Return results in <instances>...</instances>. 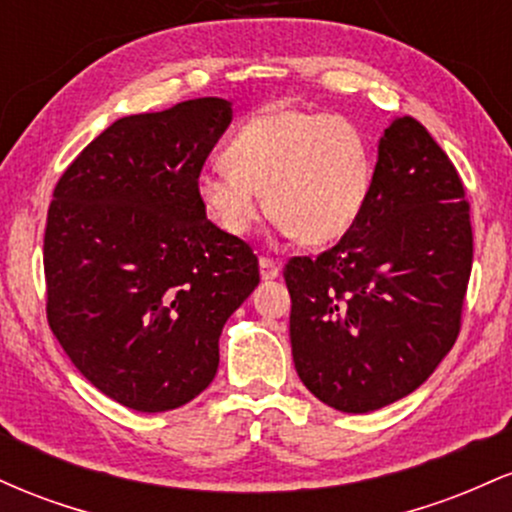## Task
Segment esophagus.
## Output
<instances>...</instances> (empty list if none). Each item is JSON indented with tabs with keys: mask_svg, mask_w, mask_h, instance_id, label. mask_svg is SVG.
Here are the masks:
<instances>
[{
	"mask_svg": "<svg viewBox=\"0 0 512 512\" xmlns=\"http://www.w3.org/2000/svg\"><path fill=\"white\" fill-rule=\"evenodd\" d=\"M279 272H281V267H279V262L274 260V257H260V274H262L264 281L276 279Z\"/></svg>",
	"mask_w": 512,
	"mask_h": 512,
	"instance_id": "1",
	"label": "esophagus"
}]
</instances>
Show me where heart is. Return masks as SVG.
I'll use <instances>...</instances> for the list:
<instances>
[{
    "label": "heart",
    "instance_id": "obj_1",
    "mask_svg": "<svg viewBox=\"0 0 512 512\" xmlns=\"http://www.w3.org/2000/svg\"><path fill=\"white\" fill-rule=\"evenodd\" d=\"M204 170L197 197L216 226L245 236L262 216V197L303 245L334 243L354 226L373 185L363 132L342 115L276 108L255 115Z\"/></svg>",
    "mask_w": 512,
    "mask_h": 512
}]
</instances>
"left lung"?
<instances>
[{
  "instance_id": "obj_1",
  "label": "left lung",
  "mask_w": 512,
  "mask_h": 512,
  "mask_svg": "<svg viewBox=\"0 0 512 512\" xmlns=\"http://www.w3.org/2000/svg\"><path fill=\"white\" fill-rule=\"evenodd\" d=\"M474 238L460 173L428 129H385L361 216L330 250L291 257V351L320 402L366 414L407 397L462 327Z\"/></svg>"
}]
</instances>
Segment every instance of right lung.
<instances>
[{
	"label": "right lung",
	"mask_w": 512,
	"mask_h": 512,
	"mask_svg": "<svg viewBox=\"0 0 512 512\" xmlns=\"http://www.w3.org/2000/svg\"><path fill=\"white\" fill-rule=\"evenodd\" d=\"M228 125L223 98L122 117L52 192L50 330L88 383L129 409H178L207 390L223 325L260 284L250 245L214 226L197 197Z\"/></svg>",
	"instance_id": "obj_1"
}]
</instances>
